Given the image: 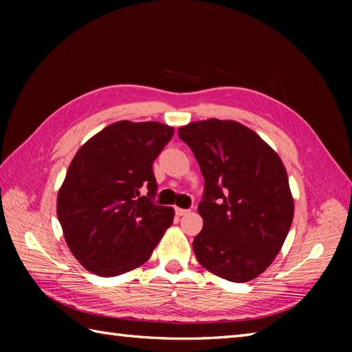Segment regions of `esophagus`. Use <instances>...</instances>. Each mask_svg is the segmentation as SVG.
I'll list each match as a JSON object with an SVG mask.
<instances>
[{
	"mask_svg": "<svg viewBox=\"0 0 352 352\" xmlns=\"http://www.w3.org/2000/svg\"><path fill=\"white\" fill-rule=\"evenodd\" d=\"M175 213H177L178 216H184V214H188V213H189V210H186V208L175 207Z\"/></svg>",
	"mask_w": 352,
	"mask_h": 352,
	"instance_id": "1",
	"label": "esophagus"
}]
</instances>
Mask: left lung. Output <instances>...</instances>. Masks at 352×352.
Returning <instances> with one entry per match:
<instances>
[{"instance_id": "8db88e82", "label": "left lung", "mask_w": 352, "mask_h": 352, "mask_svg": "<svg viewBox=\"0 0 352 352\" xmlns=\"http://www.w3.org/2000/svg\"><path fill=\"white\" fill-rule=\"evenodd\" d=\"M204 177L198 212L203 230L193 251L207 271L245 283L266 271L286 241L294 198L281 159L258 134L236 121L178 129Z\"/></svg>"}]
</instances>
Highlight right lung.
Masks as SVG:
<instances>
[{
    "label": "right lung",
    "mask_w": 352,
    "mask_h": 352,
    "mask_svg": "<svg viewBox=\"0 0 352 352\" xmlns=\"http://www.w3.org/2000/svg\"><path fill=\"white\" fill-rule=\"evenodd\" d=\"M174 136L160 122L119 121L74 157L57 197V218L71 252L87 271L115 276L144 265L174 219L154 204L153 163ZM146 188L145 197L140 190Z\"/></svg>",
    "instance_id": "1"
}]
</instances>
